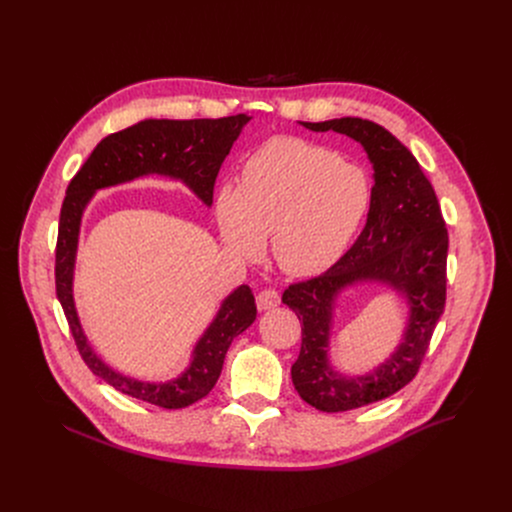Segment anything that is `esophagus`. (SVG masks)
I'll return each instance as SVG.
<instances>
[{
  "label": "esophagus",
  "instance_id": "esophagus-1",
  "mask_svg": "<svg viewBox=\"0 0 512 512\" xmlns=\"http://www.w3.org/2000/svg\"><path fill=\"white\" fill-rule=\"evenodd\" d=\"M279 302H281L279 294H277L275 289H271V287H269V289H261L259 294H257V308H259L261 312L279 306Z\"/></svg>",
  "mask_w": 512,
  "mask_h": 512
}]
</instances>
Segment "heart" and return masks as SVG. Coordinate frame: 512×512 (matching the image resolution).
<instances>
[{"instance_id":"obj_1","label":"heart","mask_w":512,"mask_h":512,"mask_svg":"<svg viewBox=\"0 0 512 512\" xmlns=\"http://www.w3.org/2000/svg\"><path fill=\"white\" fill-rule=\"evenodd\" d=\"M369 198L360 168L302 139H275L245 162L237 188H218L214 216L235 253L257 259L271 237L277 265L308 277L344 255Z\"/></svg>"}]
</instances>
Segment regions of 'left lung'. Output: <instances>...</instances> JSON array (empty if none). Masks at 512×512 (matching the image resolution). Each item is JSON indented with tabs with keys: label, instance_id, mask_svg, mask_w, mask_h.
Returning a JSON list of instances; mask_svg holds the SVG:
<instances>
[{
	"label": "left lung",
	"instance_id": "obj_1",
	"mask_svg": "<svg viewBox=\"0 0 512 512\" xmlns=\"http://www.w3.org/2000/svg\"><path fill=\"white\" fill-rule=\"evenodd\" d=\"M300 125L358 141L375 172L367 225L356 243L326 273L289 285L281 298L304 324L291 381L306 403L338 413L381 401L417 375L446 306L448 229L431 182L385 127L360 117ZM356 282L393 288L408 306V320L402 342L379 368L367 376H342L329 360L333 308L341 291Z\"/></svg>",
	"mask_w": 512,
	"mask_h": 512
}]
</instances>
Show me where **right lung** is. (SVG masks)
Here are the masks:
<instances>
[{
	"instance_id": "right-lung-1",
	"label": "right lung",
	"mask_w": 512,
	"mask_h": 512,
	"mask_svg": "<svg viewBox=\"0 0 512 512\" xmlns=\"http://www.w3.org/2000/svg\"><path fill=\"white\" fill-rule=\"evenodd\" d=\"M249 121L245 113L188 121L143 119L101 139L66 188L56 241V296L87 367L119 393L164 409H182L200 401L221 377L231 342L255 322L257 306L249 285L233 289L198 338L186 371L176 379L152 383L111 369L91 346L72 291L85 208L97 190L154 174L182 182L204 206H210L218 170Z\"/></svg>"
}]
</instances>
